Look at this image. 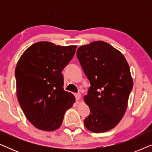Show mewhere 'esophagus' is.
I'll return each mask as SVG.
<instances>
[{
    "instance_id": "obj_1",
    "label": "esophagus",
    "mask_w": 152,
    "mask_h": 152,
    "mask_svg": "<svg viewBox=\"0 0 152 152\" xmlns=\"http://www.w3.org/2000/svg\"><path fill=\"white\" fill-rule=\"evenodd\" d=\"M75 98L77 100H79L81 98V94L80 93H75Z\"/></svg>"
}]
</instances>
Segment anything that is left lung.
Instances as JSON below:
<instances>
[{"label": "left lung", "instance_id": "obj_1", "mask_svg": "<svg viewBox=\"0 0 152 152\" xmlns=\"http://www.w3.org/2000/svg\"><path fill=\"white\" fill-rule=\"evenodd\" d=\"M77 57L91 84L84 96L90 109L84 125L94 133L108 132L126 112L133 88L129 66L119 50L102 41L80 46Z\"/></svg>", "mask_w": 152, "mask_h": 152}]
</instances>
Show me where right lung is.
Instances as JSON below:
<instances>
[{"instance_id": "right-lung-1", "label": "right lung", "mask_w": 152, "mask_h": 152, "mask_svg": "<svg viewBox=\"0 0 152 152\" xmlns=\"http://www.w3.org/2000/svg\"><path fill=\"white\" fill-rule=\"evenodd\" d=\"M76 48L41 41L29 47L18 60L15 69L18 101L27 119L39 129H59L66 111L75 102L72 93L64 90L61 71Z\"/></svg>"}]
</instances>
